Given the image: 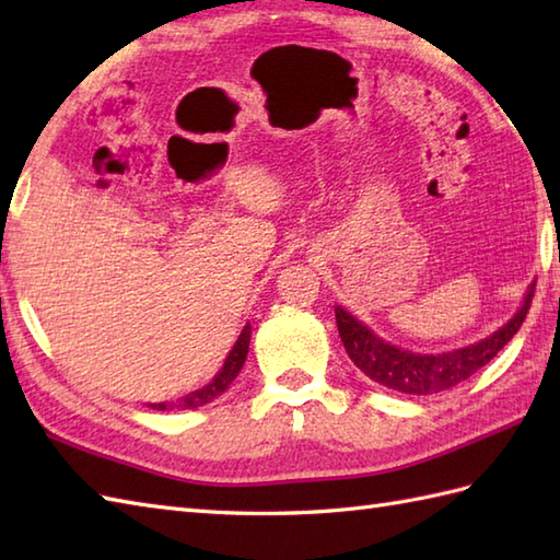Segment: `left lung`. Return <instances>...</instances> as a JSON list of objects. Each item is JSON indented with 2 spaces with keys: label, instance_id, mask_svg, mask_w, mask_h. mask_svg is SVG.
<instances>
[{
  "label": "left lung",
  "instance_id": "1",
  "mask_svg": "<svg viewBox=\"0 0 560 560\" xmlns=\"http://www.w3.org/2000/svg\"><path fill=\"white\" fill-rule=\"evenodd\" d=\"M534 287L537 283L527 289L525 303L508 325L493 331L491 337L471 343V347L450 353L404 351L373 335V329H368L343 307H335V315L343 349H347L353 365L361 368L368 377L389 389L407 392V395H438V392H445L471 377L517 335L532 305Z\"/></svg>",
  "mask_w": 560,
  "mask_h": 560
}]
</instances>
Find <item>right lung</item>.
<instances>
[{"mask_svg": "<svg viewBox=\"0 0 560 560\" xmlns=\"http://www.w3.org/2000/svg\"><path fill=\"white\" fill-rule=\"evenodd\" d=\"M247 349H249V325H245V329L241 331V337H237L233 351L229 353V359H225L223 368L219 371V375L211 380L209 385H205L197 392H189L187 397L177 399V401H161V404H151L153 409L159 411H168V409H197V407H205L211 399H217L221 392H225L231 387L233 380L241 373V368L247 359Z\"/></svg>", "mask_w": 560, "mask_h": 560, "instance_id": "right-lung-1", "label": "right lung"}]
</instances>
